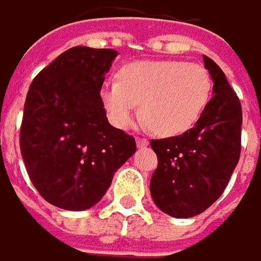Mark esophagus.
I'll use <instances>...</instances> for the list:
<instances>
[{"label":"esophagus","instance_id":"obj_1","mask_svg":"<svg viewBox=\"0 0 261 261\" xmlns=\"http://www.w3.org/2000/svg\"><path fill=\"white\" fill-rule=\"evenodd\" d=\"M137 146L138 147H147L149 146V141L146 138H137Z\"/></svg>","mask_w":261,"mask_h":261}]
</instances>
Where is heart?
<instances>
[{"mask_svg":"<svg viewBox=\"0 0 261 261\" xmlns=\"http://www.w3.org/2000/svg\"><path fill=\"white\" fill-rule=\"evenodd\" d=\"M211 77L200 65L182 61H140L121 69V80H108L101 100L109 120L129 127L140 103L149 126L164 137L184 134L200 118L211 95Z\"/></svg>","mask_w":261,"mask_h":261,"instance_id":"heart-1","label":"heart"}]
</instances>
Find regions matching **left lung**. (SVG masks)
<instances>
[{
  "label": "left lung",
  "mask_w": 261,
  "mask_h": 261,
  "mask_svg": "<svg viewBox=\"0 0 261 261\" xmlns=\"http://www.w3.org/2000/svg\"><path fill=\"white\" fill-rule=\"evenodd\" d=\"M213 97L195 127L178 137L152 140L158 167L150 179L155 205L176 219L200 214L223 193L240 158L242 106L223 71L206 58Z\"/></svg>",
  "instance_id": "left-lung-1"
}]
</instances>
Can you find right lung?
Instances as JSON below:
<instances>
[{
	"mask_svg": "<svg viewBox=\"0 0 261 261\" xmlns=\"http://www.w3.org/2000/svg\"><path fill=\"white\" fill-rule=\"evenodd\" d=\"M117 55L111 48L72 47L30 85L21 155L35 189L55 206H94L137 150L134 137L109 124L100 97Z\"/></svg>",
	"mask_w": 261,
	"mask_h": 261,
	"instance_id": "right-lung-1",
	"label": "right lung"
}]
</instances>
